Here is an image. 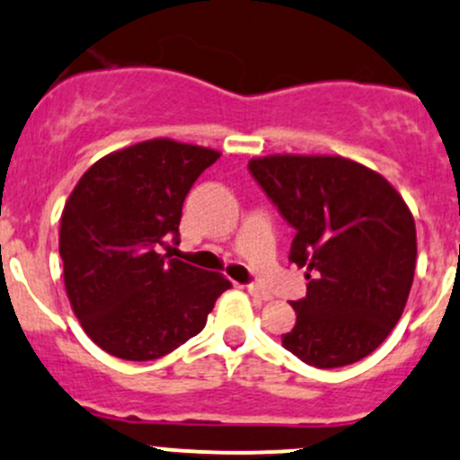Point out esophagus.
<instances>
[{"label":"esophagus","mask_w":460,"mask_h":460,"mask_svg":"<svg viewBox=\"0 0 460 460\" xmlns=\"http://www.w3.org/2000/svg\"><path fill=\"white\" fill-rule=\"evenodd\" d=\"M247 291H249V296H252L253 300H258V303H267V300L273 298V296L269 294V291H264L262 287H256V285H249Z\"/></svg>","instance_id":"obj_1"}]
</instances>
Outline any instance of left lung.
Instances as JSON below:
<instances>
[{"mask_svg":"<svg viewBox=\"0 0 460 460\" xmlns=\"http://www.w3.org/2000/svg\"><path fill=\"white\" fill-rule=\"evenodd\" d=\"M249 171L296 229L289 260L307 296L282 347L320 369L369 356L402 316L416 267V225L380 173L341 155H267Z\"/></svg>","mask_w":460,"mask_h":460,"instance_id":"1","label":"left lung"}]
</instances>
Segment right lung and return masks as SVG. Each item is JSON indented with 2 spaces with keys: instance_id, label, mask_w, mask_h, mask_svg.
Masks as SVG:
<instances>
[{
  "instance_id": "add662e5",
  "label": "right lung",
  "mask_w": 460,
  "mask_h": 460,
  "mask_svg": "<svg viewBox=\"0 0 460 460\" xmlns=\"http://www.w3.org/2000/svg\"><path fill=\"white\" fill-rule=\"evenodd\" d=\"M213 148L166 137L97 160L62 211L59 256L64 285L82 329L97 347L124 360H155L200 333L225 276L157 247L178 243L182 204Z\"/></svg>"
}]
</instances>
